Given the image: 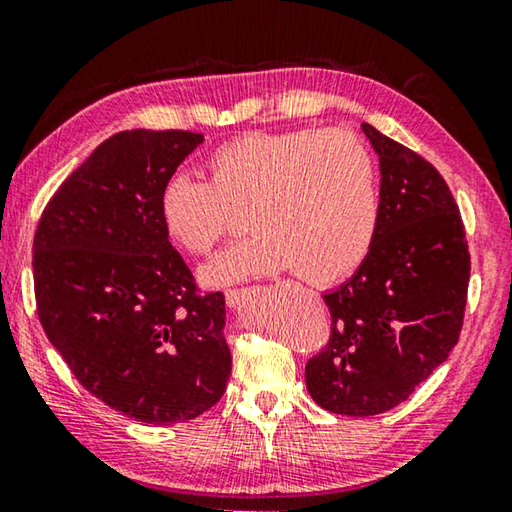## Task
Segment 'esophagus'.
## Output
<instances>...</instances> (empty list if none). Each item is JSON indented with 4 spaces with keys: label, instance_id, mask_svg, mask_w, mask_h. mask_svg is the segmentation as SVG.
I'll return each mask as SVG.
<instances>
[{
    "label": "esophagus",
    "instance_id": "1",
    "mask_svg": "<svg viewBox=\"0 0 512 512\" xmlns=\"http://www.w3.org/2000/svg\"><path fill=\"white\" fill-rule=\"evenodd\" d=\"M250 293H253L250 288H230V291H226V302H228V306L235 309V306H239L241 302L248 300Z\"/></svg>",
    "mask_w": 512,
    "mask_h": 512
}]
</instances>
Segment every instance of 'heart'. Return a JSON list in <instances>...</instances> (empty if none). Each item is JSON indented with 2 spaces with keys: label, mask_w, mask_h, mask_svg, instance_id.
Listing matches in <instances>:
<instances>
[{
  "label": "heart",
  "mask_w": 512,
  "mask_h": 512,
  "mask_svg": "<svg viewBox=\"0 0 512 512\" xmlns=\"http://www.w3.org/2000/svg\"><path fill=\"white\" fill-rule=\"evenodd\" d=\"M210 183L174 174L159 197L161 224L190 255H208L246 208L253 235L203 268L226 286L293 268L311 284H333L374 246L380 197L371 154L356 136L320 129L250 132L217 147Z\"/></svg>",
  "instance_id": "obj_1"
}]
</instances>
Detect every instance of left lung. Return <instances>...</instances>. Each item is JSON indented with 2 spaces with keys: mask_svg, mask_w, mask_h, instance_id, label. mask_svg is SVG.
Here are the masks:
<instances>
[{
  "mask_svg": "<svg viewBox=\"0 0 512 512\" xmlns=\"http://www.w3.org/2000/svg\"><path fill=\"white\" fill-rule=\"evenodd\" d=\"M380 163V221L365 262L322 297L327 347L306 389L333 414L374 416L407 401L459 342L470 282L466 230L432 163L362 123Z\"/></svg>",
  "mask_w": 512,
  "mask_h": 512,
  "instance_id": "obj_1",
  "label": "left lung"
}]
</instances>
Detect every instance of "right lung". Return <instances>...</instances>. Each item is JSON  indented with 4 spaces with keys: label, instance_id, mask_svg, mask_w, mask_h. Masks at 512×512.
Masks as SVG:
<instances>
[{
    "label": "right lung",
    "instance_id": "right-lung-1",
    "mask_svg": "<svg viewBox=\"0 0 512 512\" xmlns=\"http://www.w3.org/2000/svg\"><path fill=\"white\" fill-rule=\"evenodd\" d=\"M203 134L132 129L67 176L33 239L37 318L87 392L150 425L210 410L232 358L224 293H197L159 217L165 181Z\"/></svg>",
    "mask_w": 512,
    "mask_h": 512
}]
</instances>
